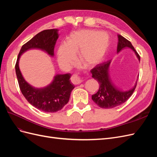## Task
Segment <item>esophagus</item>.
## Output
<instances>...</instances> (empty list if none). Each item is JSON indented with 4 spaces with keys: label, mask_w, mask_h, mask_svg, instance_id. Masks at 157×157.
Wrapping results in <instances>:
<instances>
[{
    "label": "esophagus",
    "mask_w": 157,
    "mask_h": 157,
    "mask_svg": "<svg viewBox=\"0 0 157 157\" xmlns=\"http://www.w3.org/2000/svg\"><path fill=\"white\" fill-rule=\"evenodd\" d=\"M71 80L74 84H78L81 82V80H80V78L77 75H76V74H74L72 75V77H71Z\"/></svg>",
    "instance_id": "esophagus-1"
}]
</instances>
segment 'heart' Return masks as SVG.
<instances>
[{"mask_svg":"<svg viewBox=\"0 0 157 157\" xmlns=\"http://www.w3.org/2000/svg\"><path fill=\"white\" fill-rule=\"evenodd\" d=\"M109 42L108 36L103 32L94 30L75 32L69 36L66 44L59 47L57 52L59 63L69 67L75 60V54L78 53V59L86 67H93L103 59Z\"/></svg>","mask_w":157,"mask_h":157,"instance_id":"b5f03b06","label":"heart"}]
</instances>
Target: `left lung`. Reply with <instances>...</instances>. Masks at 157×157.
I'll list each match as a JSON object with an SVG mask.
<instances>
[{
	"label": "left lung",
	"instance_id": "8db88e82",
	"mask_svg": "<svg viewBox=\"0 0 157 157\" xmlns=\"http://www.w3.org/2000/svg\"><path fill=\"white\" fill-rule=\"evenodd\" d=\"M118 45L117 52H121L124 48H130L135 52V54L140 61V56L137 54L134 47L131 42L126 39L122 35H118ZM111 63V60L105 61L102 63L97 65L93 68L90 72L92 77L96 79L99 84V88L96 94L92 96V100L96 104L103 109H111L121 105V104L126 101L132 96L136 89L137 81L135 86L129 90L122 91L118 89L113 84L112 80L109 77V68Z\"/></svg>",
	"mask_w": 157,
	"mask_h": 157
}]
</instances>
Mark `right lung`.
<instances>
[{
    "mask_svg": "<svg viewBox=\"0 0 157 157\" xmlns=\"http://www.w3.org/2000/svg\"><path fill=\"white\" fill-rule=\"evenodd\" d=\"M58 29H47L38 33L23 44L18 54L16 63V73L19 86L23 96L31 105L40 111L54 113L61 110L69 100L71 91L75 88L71 82V75H56L48 86L37 88L27 83L19 68L20 56L29 49H40L51 56H54L56 40L58 39Z\"/></svg>",
    "mask_w": 157,
    "mask_h": 157,
    "instance_id": "1",
    "label": "right lung"
}]
</instances>
